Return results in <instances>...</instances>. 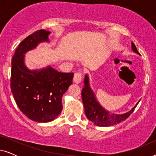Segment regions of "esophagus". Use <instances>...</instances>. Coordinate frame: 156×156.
Here are the masks:
<instances>
[{
    "label": "esophagus",
    "instance_id": "34e87169",
    "mask_svg": "<svg viewBox=\"0 0 156 156\" xmlns=\"http://www.w3.org/2000/svg\"><path fill=\"white\" fill-rule=\"evenodd\" d=\"M82 74L80 72H76V73L74 74L73 81L74 83L76 84H80V83L82 82Z\"/></svg>",
    "mask_w": 156,
    "mask_h": 156
}]
</instances>
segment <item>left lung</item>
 Wrapping results in <instances>:
<instances>
[{
	"label": "left lung",
	"mask_w": 156,
	"mask_h": 156,
	"mask_svg": "<svg viewBox=\"0 0 156 156\" xmlns=\"http://www.w3.org/2000/svg\"><path fill=\"white\" fill-rule=\"evenodd\" d=\"M131 44L132 50L136 54L140 55L133 42H131ZM84 87L82 91V98L84 104L85 115L89 121L97 126H112L125 121L133 112L138 102L140 101L139 100L129 112L122 114H114L105 109L99 103L95 94L90 87L89 78L87 74L84 76Z\"/></svg>",
	"instance_id": "8db88e82"
}]
</instances>
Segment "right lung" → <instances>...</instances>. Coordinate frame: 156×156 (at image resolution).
I'll return each mask as SVG.
<instances>
[{
  "instance_id": "right-lung-1",
  "label": "right lung",
  "mask_w": 156,
  "mask_h": 156,
  "mask_svg": "<svg viewBox=\"0 0 156 156\" xmlns=\"http://www.w3.org/2000/svg\"><path fill=\"white\" fill-rule=\"evenodd\" d=\"M51 33L35 31L23 40L12 58L10 87L20 110L32 121L50 122L62 110V98L72 84L73 73H64L50 66L30 70L25 64V53L40 43L49 42Z\"/></svg>"
}]
</instances>
